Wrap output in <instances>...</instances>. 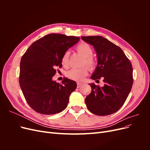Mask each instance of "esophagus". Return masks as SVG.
<instances>
[{"mask_svg": "<svg viewBox=\"0 0 150 150\" xmlns=\"http://www.w3.org/2000/svg\"><path fill=\"white\" fill-rule=\"evenodd\" d=\"M83 85V83H79V82H78L77 83V87L78 88H80L81 86Z\"/></svg>", "mask_w": 150, "mask_h": 150, "instance_id": "esophagus-1", "label": "esophagus"}]
</instances>
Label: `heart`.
Masks as SVG:
<instances>
[{"instance_id":"b5f03b06","label":"heart","mask_w":150,"mask_h":150,"mask_svg":"<svg viewBox=\"0 0 150 150\" xmlns=\"http://www.w3.org/2000/svg\"><path fill=\"white\" fill-rule=\"evenodd\" d=\"M76 51L84 57L83 64H86L90 69H93L96 66V61L94 59V58L91 57V55L93 53V50L91 46L89 44L82 42L79 44L76 47ZM69 52H66L62 57V65L67 67L69 63ZM88 69L86 67L82 68H73L71 69L67 72L66 76L71 79L74 81H81L84 77L88 74Z\"/></svg>"}]
</instances>
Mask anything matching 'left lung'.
I'll use <instances>...</instances> for the list:
<instances>
[{
	"label": "left lung",
	"instance_id": "8db88e82",
	"mask_svg": "<svg viewBox=\"0 0 150 150\" xmlns=\"http://www.w3.org/2000/svg\"><path fill=\"white\" fill-rule=\"evenodd\" d=\"M81 39L94 47L98 65L91 78H103L104 85L89 84L91 93L85 99L90 112L99 116L110 115L123 105L133 83V67L122 50L103 36H82Z\"/></svg>",
	"mask_w": 150,
	"mask_h": 150
}]
</instances>
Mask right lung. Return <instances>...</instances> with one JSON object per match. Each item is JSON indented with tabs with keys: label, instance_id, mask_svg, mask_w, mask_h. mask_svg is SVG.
<instances>
[{
	"label": "right lung",
	"instance_id": "1",
	"mask_svg": "<svg viewBox=\"0 0 150 150\" xmlns=\"http://www.w3.org/2000/svg\"><path fill=\"white\" fill-rule=\"evenodd\" d=\"M80 38L49 34L30 45L20 63L19 84L27 103L34 111L54 115L66 108L69 96L76 89L75 81L64 78L62 84L52 80L62 57Z\"/></svg>",
	"mask_w": 150,
	"mask_h": 150
}]
</instances>
